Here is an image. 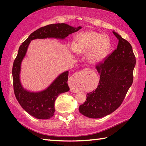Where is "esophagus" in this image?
Listing matches in <instances>:
<instances>
[{"mask_svg":"<svg viewBox=\"0 0 146 146\" xmlns=\"http://www.w3.org/2000/svg\"><path fill=\"white\" fill-rule=\"evenodd\" d=\"M87 70H88L85 69V70H82L80 71H78V72L74 73L73 75L70 76V78H69L68 84L70 87V90L72 92H77L79 84H80L81 82V81H82V76L86 72H87Z\"/></svg>","mask_w":146,"mask_h":146,"instance_id":"1","label":"esophagus"}]
</instances>
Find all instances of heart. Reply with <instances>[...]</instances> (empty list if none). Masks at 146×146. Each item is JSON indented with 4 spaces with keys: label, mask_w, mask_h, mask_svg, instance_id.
<instances>
[{
    "label": "heart",
    "mask_w": 146,
    "mask_h": 146,
    "mask_svg": "<svg viewBox=\"0 0 146 146\" xmlns=\"http://www.w3.org/2000/svg\"><path fill=\"white\" fill-rule=\"evenodd\" d=\"M72 48L78 53H86L89 51V60L97 63L107 56L111 48V42L108 36L96 31H87L75 36Z\"/></svg>",
    "instance_id": "1"
}]
</instances>
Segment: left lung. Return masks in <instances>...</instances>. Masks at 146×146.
<instances>
[{"mask_svg": "<svg viewBox=\"0 0 146 146\" xmlns=\"http://www.w3.org/2000/svg\"><path fill=\"white\" fill-rule=\"evenodd\" d=\"M118 38L117 48L96 66L100 80L95 90L87 94L79 106L86 117L99 118L110 115L122 104L133 81L136 58L128 41L113 31Z\"/></svg>", "mask_w": 146, "mask_h": 146, "instance_id": "left-lung-1", "label": "left lung"}]
</instances>
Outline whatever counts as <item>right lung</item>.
Masks as SVG:
<instances>
[{
	"instance_id": "add662e5",
	"label": "right lung",
	"mask_w": 146,
	"mask_h": 146,
	"mask_svg": "<svg viewBox=\"0 0 146 146\" xmlns=\"http://www.w3.org/2000/svg\"><path fill=\"white\" fill-rule=\"evenodd\" d=\"M80 26L73 28L68 24H53L33 31L19 47L12 69L14 93L20 105L29 115L38 119H49L55 113V101L59 95L70 90L68 84V71L60 74L52 84L40 92H30L24 89L20 81L22 60L26 55L31 40L36 38H56L64 39L69 35L78 31Z\"/></svg>"
}]
</instances>
